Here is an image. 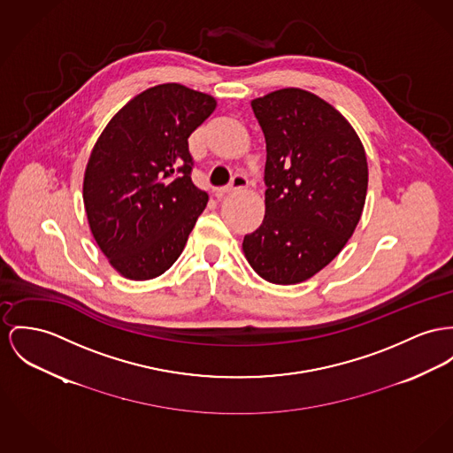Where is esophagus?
Here are the masks:
<instances>
[{
  "label": "esophagus",
  "instance_id": "esophagus-1",
  "mask_svg": "<svg viewBox=\"0 0 453 453\" xmlns=\"http://www.w3.org/2000/svg\"><path fill=\"white\" fill-rule=\"evenodd\" d=\"M247 183H249V181H247V179H245L243 175H235L226 187H223V188H219V190L216 192V196H218V197H221L223 194H230V192H234V190H239V188L247 187Z\"/></svg>",
  "mask_w": 453,
  "mask_h": 453
}]
</instances>
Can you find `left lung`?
Listing matches in <instances>:
<instances>
[{
    "label": "left lung",
    "instance_id": "1",
    "mask_svg": "<svg viewBox=\"0 0 453 453\" xmlns=\"http://www.w3.org/2000/svg\"><path fill=\"white\" fill-rule=\"evenodd\" d=\"M250 106L266 139V212L242 247L266 281L301 283L332 263L361 219L365 152L352 125L316 94L288 88Z\"/></svg>",
    "mask_w": 453,
    "mask_h": 453
}]
</instances>
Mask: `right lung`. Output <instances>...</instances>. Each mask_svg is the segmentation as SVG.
<instances>
[{"label":"right lung","instance_id":"right-lung-1","mask_svg":"<svg viewBox=\"0 0 453 453\" xmlns=\"http://www.w3.org/2000/svg\"><path fill=\"white\" fill-rule=\"evenodd\" d=\"M214 108L210 94L161 84L128 101L99 135L84 206L99 249L125 278L166 272L204 211L208 194L190 179L188 137Z\"/></svg>","mask_w":453,"mask_h":453}]
</instances>
